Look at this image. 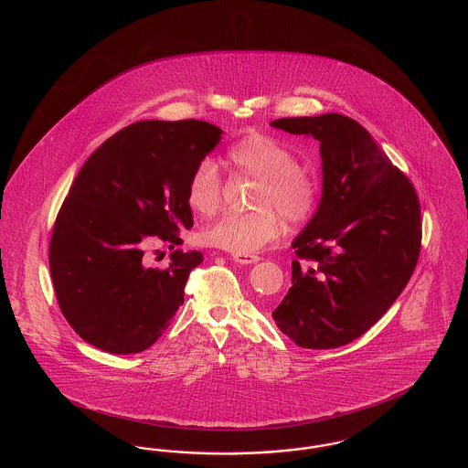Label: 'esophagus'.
Segmentation results:
<instances>
[{"label": "esophagus", "mask_w": 468, "mask_h": 468, "mask_svg": "<svg viewBox=\"0 0 468 468\" xmlns=\"http://www.w3.org/2000/svg\"><path fill=\"white\" fill-rule=\"evenodd\" d=\"M233 261L240 263V265H252L260 261V256L254 254H233Z\"/></svg>", "instance_id": "esophagus-1"}]
</instances>
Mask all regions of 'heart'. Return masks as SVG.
I'll list each match as a JSON object with an SVG mask.
<instances>
[{"mask_svg": "<svg viewBox=\"0 0 468 468\" xmlns=\"http://www.w3.org/2000/svg\"><path fill=\"white\" fill-rule=\"evenodd\" d=\"M228 163L237 174L256 178L252 207L247 214H224L203 231L205 244L233 254H252L275 240L282 229L281 218L300 224L311 218L317 184L298 166L294 153L282 142L250 133L228 151ZM221 176L212 159H203L187 182V203L201 216H212L221 205Z\"/></svg>", "mask_w": 468, "mask_h": 468, "instance_id": "obj_1", "label": "heart"}]
</instances>
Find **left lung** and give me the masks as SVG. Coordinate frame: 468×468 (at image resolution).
<instances>
[{"mask_svg":"<svg viewBox=\"0 0 468 468\" xmlns=\"http://www.w3.org/2000/svg\"><path fill=\"white\" fill-rule=\"evenodd\" d=\"M319 142L323 193L291 242V286L271 312L307 349H334L370 330L407 286L421 249V208L410 180L355 119L342 113L270 122Z\"/></svg>","mask_w":468,"mask_h":468,"instance_id":"1","label":"left lung"}]
</instances>
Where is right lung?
I'll return each mask as SVG.
<instances>
[{
    "instance_id": "add662e5",
    "label": "right lung",
    "mask_w": 468,
    "mask_h": 468,
    "mask_svg": "<svg viewBox=\"0 0 468 468\" xmlns=\"http://www.w3.org/2000/svg\"><path fill=\"white\" fill-rule=\"evenodd\" d=\"M223 136L197 121H140L84 163L54 224L48 263L59 309L90 346L112 355L151 347L184 303L200 250L177 249L147 265L156 240L178 245L193 228L187 182Z\"/></svg>"
}]
</instances>
